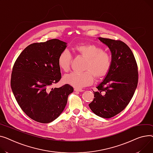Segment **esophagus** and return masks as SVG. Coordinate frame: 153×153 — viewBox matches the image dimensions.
<instances>
[{
  "instance_id": "1",
  "label": "esophagus",
  "mask_w": 153,
  "mask_h": 153,
  "mask_svg": "<svg viewBox=\"0 0 153 153\" xmlns=\"http://www.w3.org/2000/svg\"><path fill=\"white\" fill-rule=\"evenodd\" d=\"M74 91H78V92H83L84 90H83V89H82L75 88V89H74Z\"/></svg>"
}]
</instances>
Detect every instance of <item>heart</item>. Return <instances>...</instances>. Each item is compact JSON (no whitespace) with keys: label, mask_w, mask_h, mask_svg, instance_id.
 <instances>
[{"label":"heart","mask_w":153,"mask_h":153,"mask_svg":"<svg viewBox=\"0 0 153 153\" xmlns=\"http://www.w3.org/2000/svg\"><path fill=\"white\" fill-rule=\"evenodd\" d=\"M74 51L78 56L86 59L82 73L72 72L63 78L65 83L75 88H83L93 83L94 77L96 80L104 79L111 70L112 60L109 53L97 45L86 42L76 45ZM73 57L67 49L62 51L57 57V64L64 72L70 70Z\"/></svg>","instance_id":"1"}]
</instances>
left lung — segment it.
Instances as JSON below:
<instances>
[{"label":"left lung","mask_w":153,"mask_h":153,"mask_svg":"<svg viewBox=\"0 0 153 153\" xmlns=\"http://www.w3.org/2000/svg\"><path fill=\"white\" fill-rule=\"evenodd\" d=\"M112 53L109 73L93 91L89 108L97 116L109 119L122 112L136 90L138 82V65L130 48L120 40L98 38Z\"/></svg>","instance_id":"1"}]
</instances>
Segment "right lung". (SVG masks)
<instances>
[{
  "mask_svg": "<svg viewBox=\"0 0 153 153\" xmlns=\"http://www.w3.org/2000/svg\"><path fill=\"white\" fill-rule=\"evenodd\" d=\"M66 44L57 39L31 44L13 65L12 92L22 111L38 122L48 123L56 119L65 109L68 95L74 91L68 84L51 88L62 77L57 57Z\"/></svg>",
  "mask_w": 153,
  "mask_h": 153,
  "instance_id": "right-lung-1",
  "label": "right lung"
}]
</instances>
